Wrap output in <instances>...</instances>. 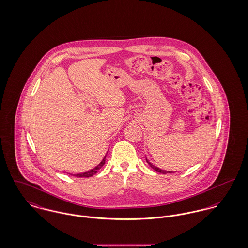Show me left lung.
<instances>
[{"label":"left lung","mask_w":248,"mask_h":248,"mask_svg":"<svg viewBox=\"0 0 248 248\" xmlns=\"http://www.w3.org/2000/svg\"><path fill=\"white\" fill-rule=\"evenodd\" d=\"M146 161H147V163L150 165V167L153 168L155 171H157V172H160V173H171V172H173V171H166V170H162V169H160V168H158V167H156V166H155L154 164H152L147 158H146Z\"/></svg>","instance_id":"left-lung-1"}]
</instances>
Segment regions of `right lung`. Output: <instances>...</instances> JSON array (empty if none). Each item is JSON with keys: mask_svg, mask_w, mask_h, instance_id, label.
Returning <instances> with one entry per match:
<instances>
[{"mask_svg": "<svg viewBox=\"0 0 248 248\" xmlns=\"http://www.w3.org/2000/svg\"><path fill=\"white\" fill-rule=\"evenodd\" d=\"M106 156H107V155H106L105 157L102 159V161H101L96 167H94L93 169H92V170H90V171H85V172L74 174V175L77 176V177H90V176H93V174H95L96 172L98 171V170H100V169L104 166V164H105V162H106Z\"/></svg>", "mask_w": 248, "mask_h": 248, "instance_id": "right-lung-1", "label": "right lung"}]
</instances>
